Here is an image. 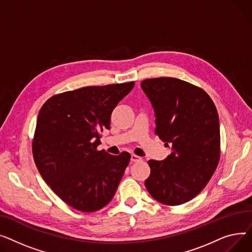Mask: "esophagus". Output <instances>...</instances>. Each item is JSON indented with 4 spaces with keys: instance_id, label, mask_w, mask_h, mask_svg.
<instances>
[{
    "instance_id": "34e87169",
    "label": "esophagus",
    "mask_w": 252,
    "mask_h": 252,
    "mask_svg": "<svg viewBox=\"0 0 252 252\" xmlns=\"http://www.w3.org/2000/svg\"><path fill=\"white\" fill-rule=\"evenodd\" d=\"M142 158L136 155H131V161L136 162V161H140Z\"/></svg>"
}]
</instances>
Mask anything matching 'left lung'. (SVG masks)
I'll return each mask as SVG.
<instances>
[{
  "mask_svg": "<svg viewBox=\"0 0 252 252\" xmlns=\"http://www.w3.org/2000/svg\"><path fill=\"white\" fill-rule=\"evenodd\" d=\"M156 117V134L171 149L164 160L150 159V194L167 205L183 204L208 184L220 159V122L215 103L201 88L160 77L140 84Z\"/></svg>",
  "mask_w": 252,
  "mask_h": 252,
  "instance_id": "8db88e82",
  "label": "left lung"
}]
</instances>
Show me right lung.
<instances>
[{
    "label": "right lung",
    "mask_w": 252,
    "mask_h": 252,
    "mask_svg": "<svg viewBox=\"0 0 252 252\" xmlns=\"http://www.w3.org/2000/svg\"><path fill=\"white\" fill-rule=\"evenodd\" d=\"M134 82L86 86L57 94L41 107L32 143L42 179L67 204L96 212L114 197L130 154L97 151L99 133L110 129L113 110Z\"/></svg>",
    "instance_id": "1"
}]
</instances>
